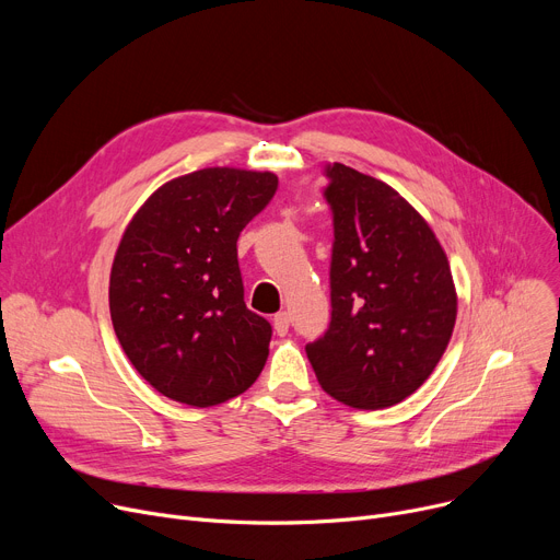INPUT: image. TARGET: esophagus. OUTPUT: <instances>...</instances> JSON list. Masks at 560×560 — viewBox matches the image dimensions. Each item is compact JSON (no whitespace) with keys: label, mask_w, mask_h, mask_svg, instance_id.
I'll return each mask as SVG.
<instances>
[{"label":"esophagus","mask_w":560,"mask_h":560,"mask_svg":"<svg viewBox=\"0 0 560 560\" xmlns=\"http://www.w3.org/2000/svg\"><path fill=\"white\" fill-rule=\"evenodd\" d=\"M272 325H275V334H277V336H285V334H288V327H290V315H288L285 311H279V313L275 315V319H272Z\"/></svg>","instance_id":"obj_1"}]
</instances>
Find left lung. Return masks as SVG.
Returning a JSON list of instances; mask_svg holds the SVG:
<instances>
[{
  "instance_id": "1",
  "label": "left lung",
  "mask_w": 560,
  "mask_h": 560,
  "mask_svg": "<svg viewBox=\"0 0 560 560\" xmlns=\"http://www.w3.org/2000/svg\"><path fill=\"white\" fill-rule=\"evenodd\" d=\"M334 211L331 325L306 345L322 390L361 410L413 395L443 359L458 298L429 222L393 186L327 167Z\"/></svg>"
}]
</instances>
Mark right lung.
Here are the masks:
<instances>
[{
    "instance_id": "1",
    "label": "right lung",
    "mask_w": 560,
    "mask_h": 560,
    "mask_svg": "<svg viewBox=\"0 0 560 560\" xmlns=\"http://www.w3.org/2000/svg\"><path fill=\"white\" fill-rule=\"evenodd\" d=\"M275 172L203 167L156 188L117 245L108 306L117 340L161 395L206 408L258 378L270 322L243 300L238 235L277 192Z\"/></svg>"
}]
</instances>
